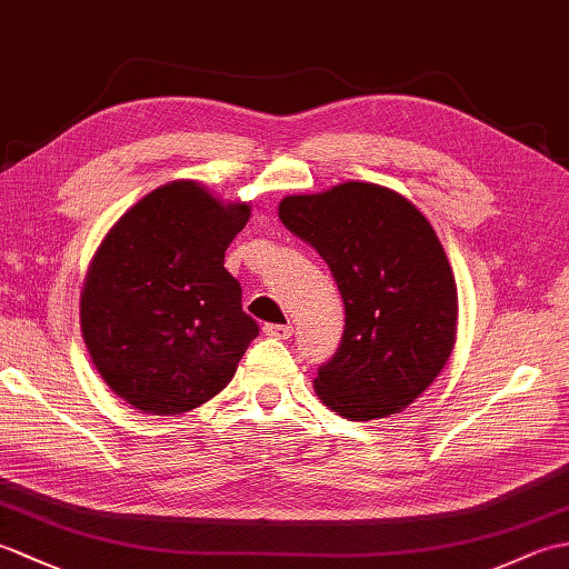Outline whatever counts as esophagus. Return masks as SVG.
<instances>
[{
	"label": "esophagus",
	"mask_w": 569,
	"mask_h": 569,
	"mask_svg": "<svg viewBox=\"0 0 569 569\" xmlns=\"http://www.w3.org/2000/svg\"><path fill=\"white\" fill-rule=\"evenodd\" d=\"M263 332L273 337V340H288V337L293 335V325H273V322H269V325H263Z\"/></svg>",
	"instance_id": "esophagus-1"
}]
</instances>
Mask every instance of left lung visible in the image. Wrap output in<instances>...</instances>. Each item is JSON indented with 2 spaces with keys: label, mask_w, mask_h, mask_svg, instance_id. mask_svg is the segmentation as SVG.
<instances>
[{
  "label": "left lung",
  "mask_w": 569,
  "mask_h": 569,
  "mask_svg": "<svg viewBox=\"0 0 569 569\" xmlns=\"http://www.w3.org/2000/svg\"><path fill=\"white\" fill-rule=\"evenodd\" d=\"M278 217L328 261L345 300L342 342L316 393L337 416L401 413L450 359L457 286L438 234L413 202L373 183L288 196Z\"/></svg>",
  "instance_id": "8db88e82"
}]
</instances>
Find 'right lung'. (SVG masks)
Here are the masks:
<instances>
[{
	"label": "right lung",
	"instance_id": "add662e5",
	"mask_svg": "<svg viewBox=\"0 0 569 569\" xmlns=\"http://www.w3.org/2000/svg\"><path fill=\"white\" fill-rule=\"evenodd\" d=\"M196 180H173L127 210L84 276L80 328L92 365L141 413L180 416L232 381L259 335L224 251L249 222Z\"/></svg>",
	"mask_w": 569,
	"mask_h": 569
}]
</instances>
